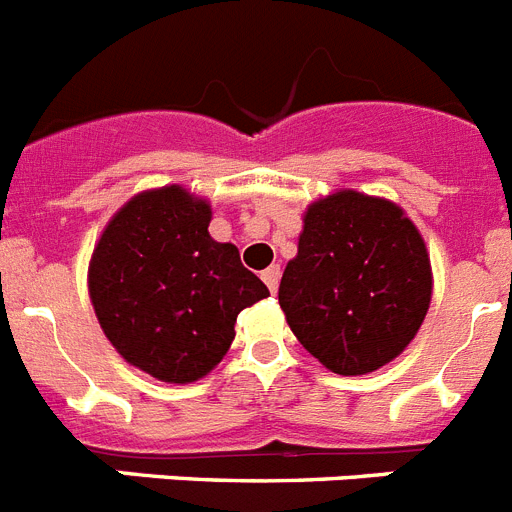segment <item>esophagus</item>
Returning <instances> with one entry per match:
<instances>
[{
  "mask_svg": "<svg viewBox=\"0 0 512 512\" xmlns=\"http://www.w3.org/2000/svg\"><path fill=\"white\" fill-rule=\"evenodd\" d=\"M279 266L274 264V266H269V269H264V272H261V279H264L266 282V287H269V292H277V287H279Z\"/></svg>",
  "mask_w": 512,
  "mask_h": 512,
  "instance_id": "esophagus-1",
  "label": "esophagus"
}]
</instances>
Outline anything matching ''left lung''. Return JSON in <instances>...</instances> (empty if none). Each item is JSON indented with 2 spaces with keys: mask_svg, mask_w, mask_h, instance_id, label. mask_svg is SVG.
<instances>
[{
  "mask_svg": "<svg viewBox=\"0 0 512 512\" xmlns=\"http://www.w3.org/2000/svg\"><path fill=\"white\" fill-rule=\"evenodd\" d=\"M430 259L396 204L339 191L310 204L279 305L298 342L339 375L399 357L427 316Z\"/></svg>",
  "mask_w": 512,
  "mask_h": 512,
  "instance_id": "8db88e82",
  "label": "left lung"
}]
</instances>
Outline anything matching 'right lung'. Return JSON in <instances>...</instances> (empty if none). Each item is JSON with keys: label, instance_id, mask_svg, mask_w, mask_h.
<instances>
[{"label": "right lung", "instance_id": "right-lung-1", "mask_svg": "<svg viewBox=\"0 0 512 512\" xmlns=\"http://www.w3.org/2000/svg\"><path fill=\"white\" fill-rule=\"evenodd\" d=\"M212 209L181 186L144 191L116 212L90 261L100 329L134 368L191 383L225 357L235 318L269 295L233 243L209 235Z\"/></svg>", "mask_w": 512, "mask_h": 512}]
</instances>
